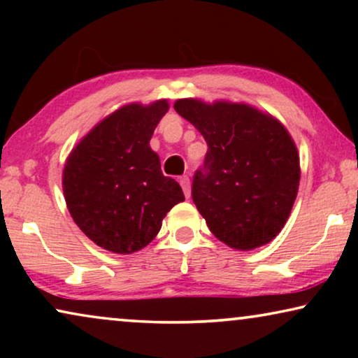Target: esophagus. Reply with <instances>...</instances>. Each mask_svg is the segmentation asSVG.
<instances>
[{
	"label": "esophagus",
	"instance_id": "obj_1",
	"mask_svg": "<svg viewBox=\"0 0 358 358\" xmlns=\"http://www.w3.org/2000/svg\"><path fill=\"white\" fill-rule=\"evenodd\" d=\"M180 185H182V190H184V195L185 197H190V179L187 178V176H182V178L179 179Z\"/></svg>",
	"mask_w": 358,
	"mask_h": 358
}]
</instances>
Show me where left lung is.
Listing matches in <instances>:
<instances>
[{
    "mask_svg": "<svg viewBox=\"0 0 358 358\" xmlns=\"http://www.w3.org/2000/svg\"><path fill=\"white\" fill-rule=\"evenodd\" d=\"M174 109L208 145L192 199L208 229L236 251L268 244L295 203L300 155L280 120L244 102L178 99Z\"/></svg>",
    "mask_w": 358,
    "mask_h": 358,
    "instance_id": "1",
    "label": "left lung"
}]
</instances>
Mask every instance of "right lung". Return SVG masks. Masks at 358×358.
I'll return each instance as SVG.
<instances>
[{
	"label": "right lung",
	"mask_w": 358,
	"mask_h": 358,
	"mask_svg": "<svg viewBox=\"0 0 358 358\" xmlns=\"http://www.w3.org/2000/svg\"><path fill=\"white\" fill-rule=\"evenodd\" d=\"M169 102H130L104 117L71 150L62 185L71 218L106 251L131 254L153 241L184 192L161 173L150 140Z\"/></svg>",
	"instance_id": "add662e5"
}]
</instances>
